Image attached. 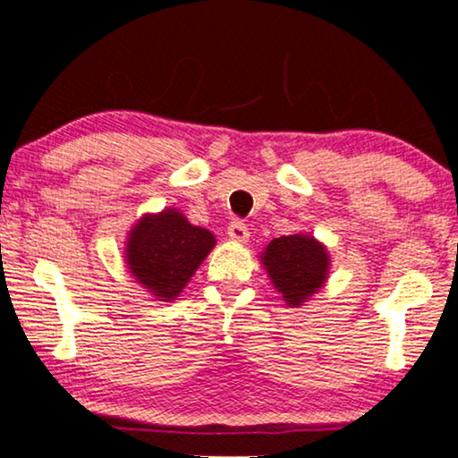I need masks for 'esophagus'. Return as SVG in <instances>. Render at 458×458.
Segmentation results:
<instances>
[{
    "label": "esophagus",
    "instance_id": "obj_1",
    "mask_svg": "<svg viewBox=\"0 0 458 458\" xmlns=\"http://www.w3.org/2000/svg\"><path fill=\"white\" fill-rule=\"evenodd\" d=\"M228 236L233 241H236V242H247L249 241V228L242 222H239V219H236V222H233L228 225Z\"/></svg>",
    "mask_w": 458,
    "mask_h": 458
}]
</instances>
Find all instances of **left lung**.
I'll return each mask as SVG.
<instances>
[{
  "label": "left lung",
  "instance_id": "1",
  "mask_svg": "<svg viewBox=\"0 0 458 458\" xmlns=\"http://www.w3.org/2000/svg\"><path fill=\"white\" fill-rule=\"evenodd\" d=\"M272 287L287 306L300 309L315 296L329 279L327 247L312 234H287L272 239L259 253Z\"/></svg>",
  "mask_w": 458,
  "mask_h": 458
}]
</instances>
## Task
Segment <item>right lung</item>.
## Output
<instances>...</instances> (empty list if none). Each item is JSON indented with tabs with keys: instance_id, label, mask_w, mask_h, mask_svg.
I'll return each instance as SVG.
<instances>
[{
	"instance_id": "add662e5",
	"label": "right lung",
	"mask_w": 458,
	"mask_h": 458,
	"mask_svg": "<svg viewBox=\"0 0 458 458\" xmlns=\"http://www.w3.org/2000/svg\"><path fill=\"white\" fill-rule=\"evenodd\" d=\"M216 242V234L190 224L173 207L143 213L126 236V268L149 296L158 302H173Z\"/></svg>"
}]
</instances>
